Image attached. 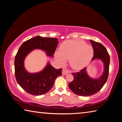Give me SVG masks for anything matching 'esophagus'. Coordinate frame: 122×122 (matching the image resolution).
<instances>
[{"label": "esophagus", "instance_id": "obj_1", "mask_svg": "<svg viewBox=\"0 0 122 122\" xmlns=\"http://www.w3.org/2000/svg\"><path fill=\"white\" fill-rule=\"evenodd\" d=\"M69 73V71L67 69H63L62 70V73L63 75H67V74H68Z\"/></svg>", "mask_w": 122, "mask_h": 122}]
</instances>
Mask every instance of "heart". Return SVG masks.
Instances as JSON below:
<instances>
[{
  "instance_id": "obj_1",
  "label": "heart",
  "mask_w": 122,
  "mask_h": 122,
  "mask_svg": "<svg viewBox=\"0 0 122 122\" xmlns=\"http://www.w3.org/2000/svg\"><path fill=\"white\" fill-rule=\"evenodd\" d=\"M94 56L92 46L79 40H68L63 42L60 46L59 51L55 53V57L61 64L66 60H70V65L75 70H80L88 65Z\"/></svg>"
}]
</instances>
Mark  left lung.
<instances>
[{
    "label": "left lung",
    "instance_id": "obj_1",
    "mask_svg": "<svg viewBox=\"0 0 122 122\" xmlns=\"http://www.w3.org/2000/svg\"><path fill=\"white\" fill-rule=\"evenodd\" d=\"M94 49V57L92 61L96 59L102 61L104 65V71L100 77L92 78L88 75L86 68L79 72L72 73L73 81L68 86L72 92L79 96H88L98 92L104 85L109 75L110 56L103 45L93 40H89Z\"/></svg>",
    "mask_w": 122,
    "mask_h": 122
}]
</instances>
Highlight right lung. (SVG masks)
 <instances>
[{
  "label": "right lung",
  "mask_w": 122,
  "mask_h": 122,
  "mask_svg": "<svg viewBox=\"0 0 122 122\" xmlns=\"http://www.w3.org/2000/svg\"><path fill=\"white\" fill-rule=\"evenodd\" d=\"M58 43L56 38L36 36L25 41L20 47L14 60L15 78L19 86L28 94L38 96L47 93L53 87L55 79L62 75V69H55L48 62L40 72L30 73L25 68V59L35 49L45 51L47 56L53 57Z\"/></svg>",
  "instance_id": "add662e5"
}]
</instances>
